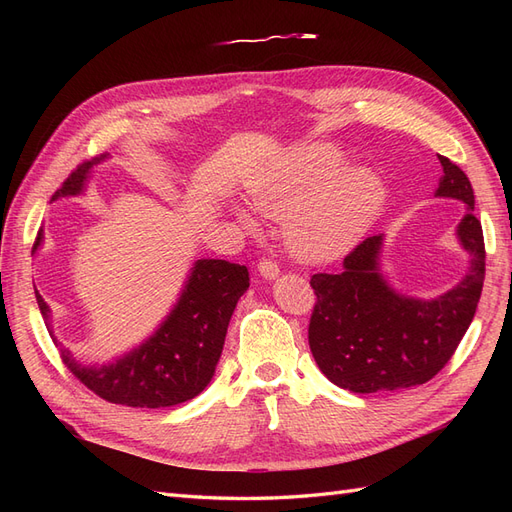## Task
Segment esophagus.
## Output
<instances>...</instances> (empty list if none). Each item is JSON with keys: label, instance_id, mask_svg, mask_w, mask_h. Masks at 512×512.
I'll return each instance as SVG.
<instances>
[{"label": "esophagus", "instance_id": "esophagus-1", "mask_svg": "<svg viewBox=\"0 0 512 512\" xmlns=\"http://www.w3.org/2000/svg\"><path fill=\"white\" fill-rule=\"evenodd\" d=\"M258 273L265 277V280H275V277L280 275V265H277V262L271 258H262L258 262Z\"/></svg>", "mask_w": 512, "mask_h": 512}]
</instances>
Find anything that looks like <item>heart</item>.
Listing matches in <instances>:
<instances>
[{
	"instance_id": "1",
	"label": "heart",
	"mask_w": 512,
	"mask_h": 512,
	"mask_svg": "<svg viewBox=\"0 0 512 512\" xmlns=\"http://www.w3.org/2000/svg\"><path fill=\"white\" fill-rule=\"evenodd\" d=\"M344 164V153L333 145H303L250 185L262 213L288 215L286 239L303 258L331 260L350 252L382 211V179L369 168Z\"/></svg>"
}]
</instances>
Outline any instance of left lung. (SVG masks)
I'll return each mask as SVG.
<instances>
[{
	"label": "left lung",
	"instance_id": "left-lung-1",
	"mask_svg": "<svg viewBox=\"0 0 512 512\" xmlns=\"http://www.w3.org/2000/svg\"><path fill=\"white\" fill-rule=\"evenodd\" d=\"M440 164L436 196L468 205L457 237L470 254V269L453 290L429 301L395 292L380 273L382 235L356 245L342 273L312 275L309 348L322 374L342 389L378 393L429 382L451 361L476 314L485 280L483 226L466 173L444 156Z\"/></svg>",
	"mask_w": 512,
	"mask_h": 512
}]
</instances>
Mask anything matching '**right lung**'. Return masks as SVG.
Listing matches in <instances>:
<instances>
[{"label": "right lung", "mask_w": 512, "mask_h": 512, "mask_svg": "<svg viewBox=\"0 0 512 512\" xmlns=\"http://www.w3.org/2000/svg\"><path fill=\"white\" fill-rule=\"evenodd\" d=\"M104 158L100 156L76 166L51 200L81 194L91 168ZM40 243L42 230L34 250H38ZM247 288V267L215 258L196 260L173 312L145 344L108 365H81L66 348H61V359L89 391L111 404L130 408L183 404L203 393L211 382L224 348L230 316ZM36 301L49 324L51 309L40 292H36Z\"/></svg>", "instance_id": "1"}]
</instances>
